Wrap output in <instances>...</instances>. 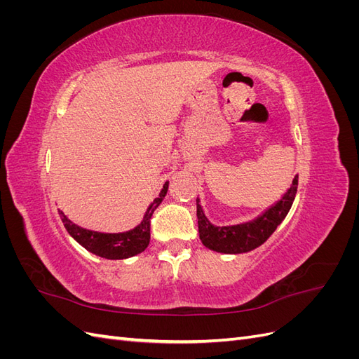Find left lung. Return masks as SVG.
<instances>
[{"instance_id":"8db88e82","label":"left lung","mask_w":359,"mask_h":359,"mask_svg":"<svg viewBox=\"0 0 359 359\" xmlns=\"http://www.w3.org/2000/svg\"><path fill=\"white\" fill-rule=\"evenodd\" d=\"M298 189V175L287 193L276 205L271 206L262 215L253 222L235 226H214L206 219L198 199V224L199 238L205 247L220 253H245L264 244L273 235L277 226L285 220L290 206L295 199Z\"/></svg>"}]
</instances>
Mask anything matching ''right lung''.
<instances>
[{
    "instance_id": "obj_1",
    "label": "right lung",
    "mask_w": 359,
    "mask_h": 359,
    "mask_svg": "<svg viewBox=\"0 0 359 359\" xmlns=\"http://www.w3.org/2000/svg\"><path fill=\"white\" fill-rule=\"evenodd\" d=\"M169 182L163 186V190L160 191L158 198L154 199V202L149 205V208L144 217V220L140 224H137L135 229L123 232V233H102L83 229V227L72 223L62 211H58L61 215V220L66 226L67 232L78 241L82 247H85L88 252L104 257V259H127L135 255H139L140 252L148 247L149 238H151V215L156 211L157 206L161 203L163 198L166 196Z\"/></svg>"
}]
</instances>
